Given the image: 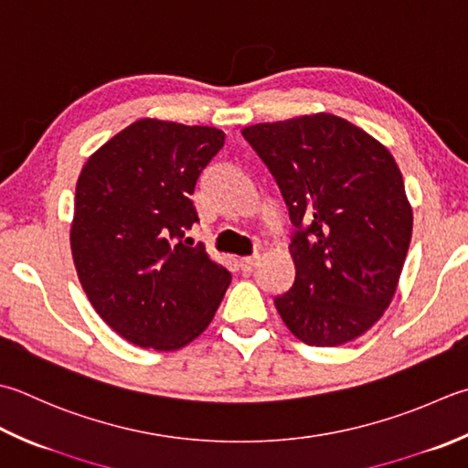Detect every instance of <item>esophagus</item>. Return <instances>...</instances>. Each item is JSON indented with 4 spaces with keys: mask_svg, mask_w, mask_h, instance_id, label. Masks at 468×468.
<instances>
[{
    "mask_svg": "<svg viewBox=\"0 0 468 468\" xmlns=\"http://www.w3.org/2000/svg\"><path fill=\"white\" fill-rule=\"evenodd\" d=\"M255 263H258V255H247V258H241V260H239V268H241L245 273H250V271H253Z\"/></svg>",
    "mask_w": 468,
    "mask_h": 468,
    "instance_id": "obj_1",
    "label": "esophagus"
}]
</instances>
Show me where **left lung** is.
<instances>
[{
    "label": "left lung",
    "mask_w": 468,
    "mask_h": 468,
    "mask_svg": "<svg viewBox=\"0 0 468 468\" xmlns=\"http://www.w3.org/2000/svg\"><path fill=\"white\" fill-rule=\"evenodd\" d=\"M276 178L296 227V278L273 298L302 343L338 346L367 333L396 294L411 239L404 178L386 145L331 113L241 130Z\"/></svg>",
    "instance_id": "left-lung-1"
}]
</instances>
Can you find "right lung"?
<instances>
[{
	"label": "right lung",
	"mask_w": 468,
	"mask_h": 468,
	"mask_svg": "<svg viewBox=\"0 0 468 468\" xmlns=\"http://www.w3.org/2000/svg\"><path fill=\"white\" fill-rule=\"evenodd\" d=\"M217 127L140 119L80 170L70 250L80 286L113 331L144 349L176 351L213 320L231 273L185 237L190 195L223 148Z\"/></svg>",
	"instance_id": "1"
}]
</instances>
